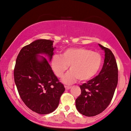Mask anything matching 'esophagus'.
<instances>
[{"mask_svg":"<svg viewBox=\"0 0 131 131\" xmlns=\"http://www.w3.org/2000/svg\"><path fill=\"white\" fill-rule=\"evenodd\" d=\"M64 87H65V88H66V90L70 89L71 88V86H64Z\"/></svg>","mask_w":131,"mask_h":131,"instance_id":"1","label":"esophagus"}]
</instances>
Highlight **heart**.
Returning a JSON list of instances; mask_svg holds the SVG:
<instances>
[{
	"mask_svg": "<svg viewBox=\"0 0 131 131\" xmlns=\"http://www.w3.org/2000/svg\"><path fill=\"white\" fill-rule=\"evenodd\" d=\"M102 55L83 48H69L61 56L55 54L51 60V68L58 78L63 77L70 66V71L63 79L66 84H71L78 80L86 81L93 78L102 64Z\"/></svg>",
	"mask_w": 131,
	"mask_h": 131,
	"instance_id": "b5f03b06",
	"label": "heart"
}]
</instances>
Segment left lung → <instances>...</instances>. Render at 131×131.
I'll return each instance as SVG.
<instances>
[{
  "instance_id": "1",
  "label": "left lung",
  "mask_w": 131,
  "mask_h": 131,
  "mask_svg": "<svg viewBox=\"0 0 131 131\" xmlns=\"http://www.w3.org/2000/svg\"><path fill=\"white\" fill-rule=\"evenodd\" d=\"M104 51L103 68L97 76L80 85L81 94L75 100L77 110L83 115L93 117L107 107L118 83V67L110 49L98 44Z\"/></svg>"
}]
</instances>
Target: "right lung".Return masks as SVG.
Here are the masks:
<instances>
[{
  "label": "right lung",
  "mask_w": 131,
  "mask_h": 131,
  "mask_svg": "<svg viewBox=\"0 0 131 131\" xmlns=\"http://www.w3.org/2000/svg\"><path fill=\"white\" fill-rule=\"evenodd\" d=\"M53 40L38 39L21 49L14 70L20 97L34 112L48 114L59 106L65 88L54 74L49 61L54 54Z\"/></svg>",
  "instance_id": "add662e5"
}]
</instances>
